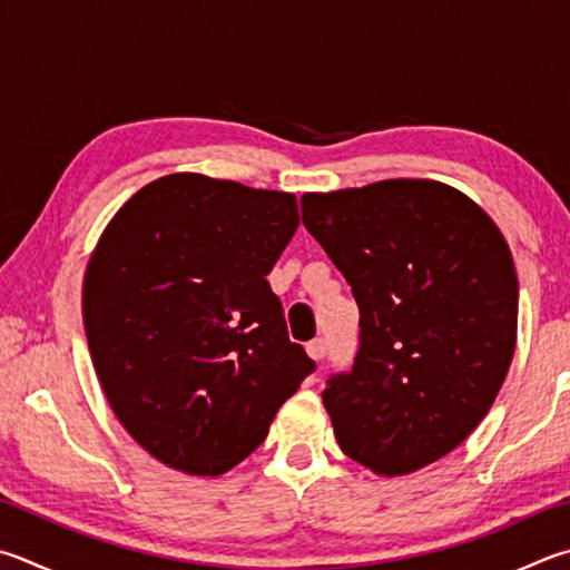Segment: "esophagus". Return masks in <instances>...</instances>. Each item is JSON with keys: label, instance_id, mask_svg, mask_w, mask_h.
<instances>
[{"label": "esophagus", "instance_id": "34e87169", "mask_svg": "<svg viewBox=\"0 0 570 570\" xmlns=\"http://www.w3.org/2000/svg\"><path fill=\"white\" fill-rule=\"evenodd\" d=\"M306 354H308V358L321 361V358L326 356V341H324V338L308 341V344H306Z\"/></svg>", "mask_w": 570, "mask_h": 570}]
</instances>
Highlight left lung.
<instances>
[{"instance_id":"8db88e82","label":"left lung","mask_w":570,"mask_h":570,"mask_svg":"<svg viewBox=\"0 0 570 570\" xmlns=\"http://www.w3.org/2000/svg\"><path fill=\"white\" fill-rule=\"evenodd\" d=\"M302 216L361 314L354 366L324 391L341 451L386 479L443 459L509 374L519 331L509 242L471 196L433 179L308 191Z\"/></svg>"}]
</instances>
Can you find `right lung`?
<instances>
[{"label": "right lung", "mask_w": 570, "mask_h": 570, "mask_svg": "<svg viewBox=\"0 0 570 570\" xmlns=\"http://www.w3.org/2000/svg\"><path fill=\"white\" fill-rule=\"evenodd\" d=\"M296 226L294 194L179 171L101 232L81 284L91 364L114 416L169 469L232 471L314 371L266 282Z\"/></svg>", "instance_id": "obj_1"}]
</instances>
